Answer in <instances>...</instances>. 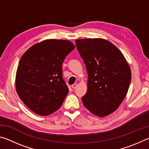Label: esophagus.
<instances>
[{"mask_svg":"<svg viewBox=\"0 0 149 149\" xmlns=\"http://www.w3.org/2000/svg\"><path fill=\"white\" fill-rule=\"evenodd\" d=\"M77 84H74L72 85V87L73 88V89H75V88H76V87H77Z\"/></svg>","mask_w":149,"mask_h":149,"instance_id":"34e87169","label":"esophagus"}]
</instances>
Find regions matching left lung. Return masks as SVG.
Returning <instances> with one entry per match:
<instances>
[{
    "instance_id": "left-lung-1",
    "label": "left lung",
    "mask_w": 149,
    "mask_h": 149,
    "mask_svg": "<svg viewBox=\"0 0 149 149\" xmlns=\"http://www.w3.org/2000/svg\"><path fill=\"white\" fill-rule=\"evenodd\" d=\"M75 44L88 74L82 102L97 116L109 115L127 95L132 79L129 65L120 50L105 39H78Z\"/></svg>"
}]
</instances>
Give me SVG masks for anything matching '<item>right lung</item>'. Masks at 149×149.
<instances>
[{"label": "right lung", "instance_id": "obj_1", "mask_svg": "<svg viewBox=\"0 0 149 149\" xmlns=\"http://www.w3.org/2000/svg\"><path fill=\"white\" fill-rule=\"evenodd\" d=\"M75 46L65 40L50 39L34 45L20 59L16 75L17 95L33 112L47 116L61 107L68 94L62 65Z\"/></svg>", "mask_w": 149, "mask_h": 149}]
</instances>
